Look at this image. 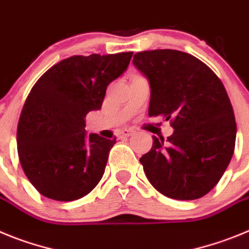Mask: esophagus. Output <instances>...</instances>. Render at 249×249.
<instances>
[{
    "mask_svg": "<svg viewBox=\"0 0 249 249\" xmlns=\"http://www.w3.org/2000/svg\"><path fill=\"white\" fill-rule=\"evenodd\" d=\"M134 133H135V130L134 129H123L119 133V138H129V136L133 135Z\"/></svg>",
    "mask_w": 249,
    "mask_h": 249,
    "instance_id": "obj_1",
    "label": "esophagus"
}]
</instances>
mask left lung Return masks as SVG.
Here are the masks:
<instances>
[{"label":"left lung","instance_id":"obj_1","mask_svg":"<svg viewBox=\"0 0 249 249\" xmlns=\"http://www.w3.org/2000/svg\"><path fill=\"white\" fill-rule=\"evenodd\" d=\"M133 63L150 82L149 116L170 120L174 134L152 138L140 158L154 187L174 200H196L211 191L234 151L237 125L222 82L210 67L175 49L144 51Z\"/></svg>","mask_w":249,"mask_h":249}]
</instances>
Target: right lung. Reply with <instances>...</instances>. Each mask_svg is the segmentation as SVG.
I'll return each mask as SVG.
<instances>
[{"label":"right lung","instance_id":"1","mask_svg":"<svg viewBox=\"0 0 249 249\" xmlns=\"http://www.w3.org/2000/svg\"><path fill=\"white\" fill-rule=\"evenodd\" d=\"M131 55H73L51 67L31 89L17 126V151L41 195L74 201L102 180L116 138L87 135L86 115L102 108L107 88L124 73Z\"/></svg>","mask_w":249,"mask_h":249}]
</instances>
